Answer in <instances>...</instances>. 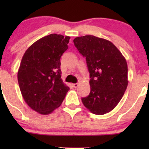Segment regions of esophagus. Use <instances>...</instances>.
Returning <instances> with one entry per match:
<instances>
[{
  "label": "esophagus",
  "instance_id": "1",
  "mask_svg": "<svg viewBox=\"0 0 149 149\" xmlns=\"http://www.w3.org/2000/svg\"><path fill=\"white\" fill-rule=\"evenodd\" d=\"M78 86V83H74V84H72V87H74V88H76Z\"/></svg>",
  "mask_w": 149,
  "mask_h": 149
}]
</instances>
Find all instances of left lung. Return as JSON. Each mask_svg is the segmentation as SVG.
Returning <instances> with one entry per match:
<instances>
[{
    "mask_svg": "<svg viewBox=\"0 0 149 149\" xmlns=\"http://www.w3.org/2000/svg\"><path fill=\"white\" fill-rule=\"evenodd\" d=\"M74 44L85 57L91 91L81 98L91 113L104 115L116 107L128 85L125 58L113 43L93 35L75 38Z\"/></svg>",
    "mask_w": 149,
    "mask_h": 149,
    "instance_id": "8db88e82",
    "label": "left lung"
}]
</instances>
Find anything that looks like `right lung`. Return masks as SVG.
<instances>
[{
	"label": "right lung",
	"mask_w": 149,
	"mask_h": 149,
	"mask_svg": "<svg viewBox=\"0 0 149 149\" xmlns=\"http://www.w3.org/2000/svg\"><path fill=\"white\" fill-rule=\"evenodd\" d=\"M70 36L52 34L36 42L24 53L17 72L26 103L41 115H49L64 100L69 87L61 79L60 58L68 49Z\"/></svg>",
	"instance_id": "obj_1"
}]
</instances>
